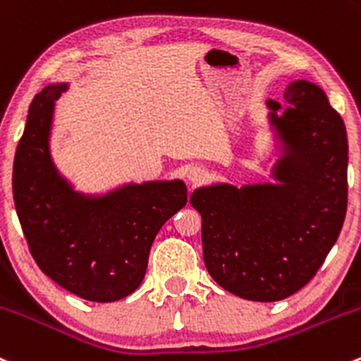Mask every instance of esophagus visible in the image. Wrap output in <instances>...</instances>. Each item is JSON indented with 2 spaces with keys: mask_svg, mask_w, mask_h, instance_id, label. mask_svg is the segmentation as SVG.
Segmentation results:
<instances>
[{
  "mask_svg": "<svg viewBox=\"0 0 361 361\" xmlns=\"http://www.w3.org/2000/svg\"><path fill=\"white\" fill-rule=\"evenodd\" d=\"M187 178L190 183H200V181L206 178V171H204L202 168H197L195 166V168H190L187 171Z\"/></svg>",
  "mask_w": 361,
  "mask_h": 361,
  "instance_id": "1",
  "label": "esophagus"
}]
</instances>
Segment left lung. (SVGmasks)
Here are the masks:
<instances>
[{"label":"left lung","instance_id":"8db88e82","mask_svg":"<svg viewBox=\"0 0 361 361\" xmlns=\"http://www.w3.org/2000/svg\"><path fill=\"white\" fill-rule=\"evenodd\" d=\"M268 100L276 161L273 183L193 190L207 271L242 299L271 302L306 286L324 264L348 207V136L325 91L299 79Z\"/></svg>","mask_w":361,"mask_h":361}]
</instances>
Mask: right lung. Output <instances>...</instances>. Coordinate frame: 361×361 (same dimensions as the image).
Returning a JSON list of instances; mask_svg holds the SVG:
<instances>
[{"label": "right lung", "instance_id": "1", "mask_svg": "<svg viewBox=\"0 0 361 361\" xmlns=\"http://www.w3.org/2000/svg\"><path fill=\"white\" fill-rule=\"evenodd\" d=\"M44 86L29 107L13 161V200L37 267L81 299L112 302L140 287L161 226L187 204L181 180L128 183L91 195L74 190L50 152L55 100Z\"/></svg>", "mask_w": 361, "mask_h": 361}]
</instances>
